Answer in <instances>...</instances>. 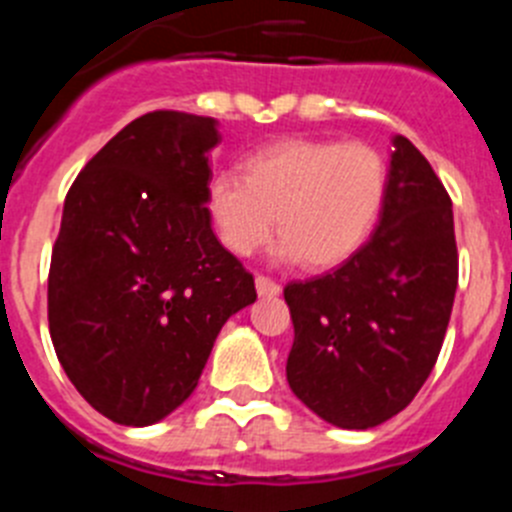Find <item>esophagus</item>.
<instances>
[{
	"instance_id": "obj_1",
	"label": "esophagus",
	"mask_w": 512,
	"mask_h": 512,
	"mask_svg": "<svg viewBox=\"0 0 512 512\" xmlns=\"http://www.w3.org/2000/svg\"><path fill=\"white\" fill-rule=\"evenodd\" d=\"M256 292H259L261 297H277L279 292H282V287H279V284L274 282V279H269V277H264V274H259V277H256Z\"/></svg>"
}]
</instances>
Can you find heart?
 <instances>
[{
	"label": "heart",
	"mask_w": 512,
	"mask_h": 512,
	"mask_svg": "<svg viewBox=\"0 0 512 512\" xmlns=\"http://www.w3.org/2000/svg\"><path fill=\"white\" fill-rule=\"evenodd\" d=\"M387 184V161L369 143L289 138L251 153L243 179L212 176L205 202L220 241L238 256L259 251L277 217L279 259L333 269L372 235Z\"/></svg>",
	"instance_id": "b5f03b06"
}]
</instances>
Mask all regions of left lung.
Here are the masks:
<instances>
[{
	"mask_svg": "<svg viewBox=\"0 0 512 512\" xmlns=\"http://www.w3.org/2000/svg\"><path fill=\"white\" fill-rule=\"evenodd\" d=\"M372 238L336 271L289 282L287 382L315 415L366 431L405 410L436 366L459 282L451 197L395 135Z\"/></svg>",
	"mask_w": 512,
	"mask_h": 512,
	"instance_id": "left-lung-1",
	"label": "left lung"
}]
</instances>
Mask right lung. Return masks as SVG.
Instances as JSON below:
<instances>
[{
    "instance_id": "1",
    "label": "right lung",
    "mask_w": 512,
    "mask_h": 512,
    "mask_svg": "<svg viewBox=\"0 0 512 512\" xmlns=\"http://www.w3.org/2000/svg\"><path fill=\"white\" fill-rule=\"evenodd\" d=\"M212 117L156 110L89 161L63 202L48 328L79 395L120 425H151L194 392L253 277L212 233Z\"/></svg>"
}]
</instances>
